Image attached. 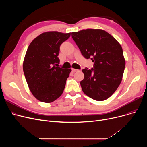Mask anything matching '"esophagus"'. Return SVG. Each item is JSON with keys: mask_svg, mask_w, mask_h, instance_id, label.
<instances>
[{"mask_svg": "<svg viewBox=\"0 0 147 147\" xmlns=\"http://www.w3.org/2000/svg\"><path fill=\"white\" fill-rule=\"evenodd\" d=\"M72 71L73 72H76L78 71V69H74V68H72Z\"/></svg>", "mask_w": 147, "mask_h": 147, "instance_id": "1", "label": "esophagus"}]
</instances>
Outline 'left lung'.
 Here are the masks:
<instances>
[{
    "mask_svg": "<svg viewBox=\"0 0 147 147\" xmlns=\"http://www.w3.org/2000/svg\"><path fill=\"white\" fill-rule=\"evenodd\" d=\"M82 55L94 62V67L82 69L80 82L84 94L96 101H104L119 86L125 68V59L119 43L100 29L82 30L71 33Z\"/></svg>",
    "mask_w": 147,
    "mask_h": 147,
    "instance_id": "left-lung-1",
    "label": "left lung"
}]
</instances>
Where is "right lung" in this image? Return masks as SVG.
<instances>
[{"mask_svg": "<svg viewBox=\"0 0 147 147\" xmlns=\"http://www.w3.org/2000/svg\"><path fill=\"white\" fill-rule=\"evenodd\" d=\"M71 33L45 32L31 42L23 63L28 88L38 101L50 103L63 93L71 69L59 67L60 46Z\"/></svg>", "mask_w": 147, "mask_h": 147, "instance_id": "obj_1", "label": "right lung"}]
</instances>
